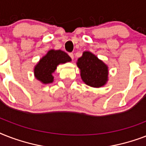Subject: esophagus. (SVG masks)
<instances>
[{
    "instance_id": "esophagus-1",
    "label": "esophagus",
    "mask_w": 146,
    "mask_h": 146,
    "mask_svg": "<svg viewBox=\"0 0 146 146\" xmlns=\"http://www.w3.org/2000/svg\"><path fill=\"white\" fill-rule=\"evenodd\" d=\"M69 55H70V57H71V59L73 60V58H74V55H73V53H70V54H69Z\"/></svg>"
}]
</instances>
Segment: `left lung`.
Here are the masks:
<instances>
[{
  "mask_svg": "<svg viewBox=\"0 0 146 146\" xmlns=\"http://www.w3.org/2000/svg\"><path fill=\"white\" fill-rule=\"evenodd\" d=\"M76 65L80 70L81 79L87 86L100 88L108 81V66L96 55L90 51H84L78 58Z\"/></svg>",
  "mask_w": 146,
  "mask_h": 146,
  "instance_id": "8db88e82",
  "label": "left lung"
}]
</instances>
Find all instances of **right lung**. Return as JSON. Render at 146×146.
<instances>
[{
    "label": "right lung",
    "mask_w": 146,
    "mask_h": 146,
    "mask_svg": "<svg viewBox=\"0 0 146 146\" xmlns=\"http://www.w3.org/2000/svg\"><path fill=\"white\" fill-rule=\"evenodd\" d=\"M72 59L66 52L61 50H49L34 66V76L42 84H50L54 82L53 73L60 64L70 62Z\"/></svg>",
    "instance_id": "obj_1"
}]
</instances>
